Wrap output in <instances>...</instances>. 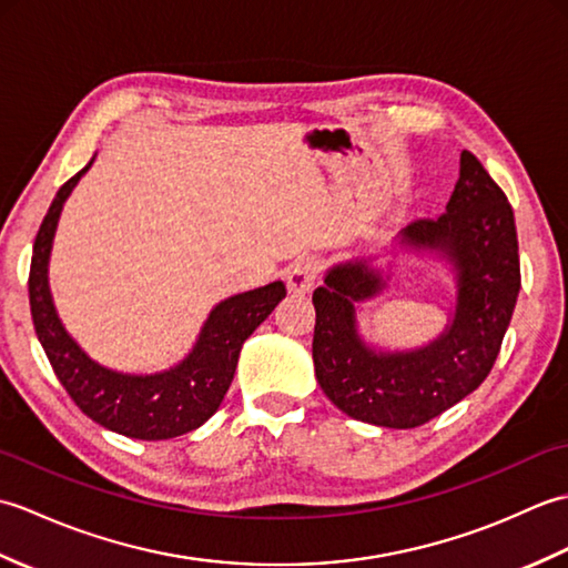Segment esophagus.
<instances>
[{
  "label": "esophagus",
  "instance_id": "34e87169",
  "mask_svg": "<svg viewBox=\"0 0 568 568\" xmlns=\"http://www.w3.org/2000/svg\"><path fill=\"white\" fill-rule=\"evenodd\" d=\"M322 271V263L315 256L297 258L291 268H287V285L293 293H310L312 285L317 283Z\"/></svg>",
  "mask_w": 568,
  "mask_h": 568
}]
</instances>
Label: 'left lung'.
<instances>
[{
	"label": "left lung",
	"instance_id": "obj_1",
	"mask_svg": "<svg viewBox=\"0 0 568 568\" xmlns=\"http://www.w3.org/2000/svg\"><path fill=\"white\" fill-rule=\"evenodd\" d=\"M403 236L444 251L458 271L456 315L439 342L378 356L358 342L354 303L381 287L364 263L336 265L312 295V358L324 395L348 417L390 429L425 425L488 378L523 283L513 207L470 151L462 153L446 212L415 220Z\"/></svg>",
	"mask_w": 568,
	"mask_h": 568
}]
</instances>
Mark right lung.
<instances>
[{"mask_svg":"<svg viewBox=\"0 0 568 568\" xmlns=\"http://www.w3.org/2000/svg\"><path fill=\"white\" fill-rule=\"evenodd\" d=\"M90 163L58 190L36 234L29 271L33 329L58 381L90 419L124 437L171 439L200 427L216 413L232 385L241 344L285 297V285L277 281L216 305L195 352L173 371L159 376H124L98 366L80 352L60 324L45 275L60 210Z\"/></svg>","mask_w":568,"mask_h":568,"instance_id":"1","label":"right lung"}]
</instances>
